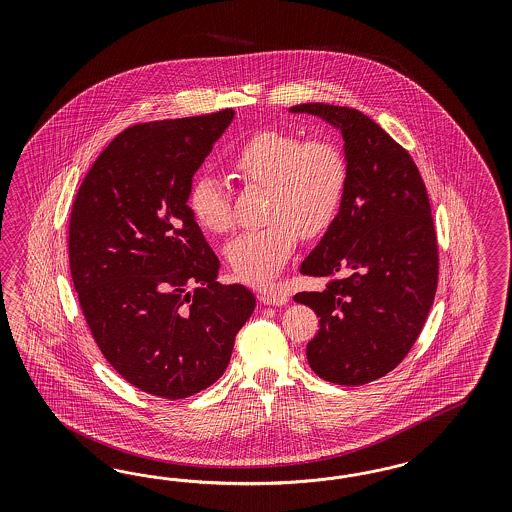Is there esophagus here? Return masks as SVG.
Instances as JSON below:
<instances>
[{
  "label": "esophagus",
  "mask_w": 512,
  "mask_h": 512,
  "mask_svg": "<svg viewBox=\"0 0 512 512\" xmlns=\"http://www.w3.org/2000/svg\"><path fill=\"white\" fill-rule=\"evenodd\" d=\"M259 300L266 304V306H285L289 302L287 295L278 293V291H268V293H261Z\"/></svg>",
  "instance_id": "esophagus-1"
}]
</instances>
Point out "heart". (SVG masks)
Returning <instances> with one entry per match:
<instances>
[{
  "mask_svg": "<svg viewBox=\"0 0 512 512\" xmlns=\"http://www.w3.org/2000/svg\"><path fill=\"white\" fill-rule=\"evenodd\" d=\"M229 167L242 184L266 187L264 217L270 223L234 236L225 257L242 281L268 285L293 257L298 233L317 236L334 221L347 182L345 159L330 140L268 129L251 135ZM187 206L208 233L233 227L229 189L212 174L191 182Z\"/></svg>",
  "mask_w": 512,
  "mask_h": 512,
  "instance_id": "b5f03b06",
  "label": "heart"
}]
</instances>
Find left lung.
<instances>
[{"mask_svg": "<svg viewBox=\"0 0 512 512\" xmlns=\"http://www.w3.org/2000/svg\"><path fill=\"white\" fill-rule=\"evenodd\" d=\"M343 137L347 182L338 216L300 266L325 279L295 302L317 313L310 368L345 387L394 370L434 304L437 240L428 193L411 155L360 110L304 103Z\"/></svg>", "mask_w": 512, "mask_h": 512, "instance_id": "1", "label": "left lung"}]
</instances>
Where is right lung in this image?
<instances>
[{
    "label": "right lung",
    "mask_w": 512,
    "mask_h": 512,
    "mask_svg": "<svg viewBox=\"0 0 512 512\" xmlns=\"http://www.w3.org/2000/svg\"><path fill=\"white\" fill-rule=\"evenodd\" d=\"M233 118L225 109L125 129L71 212V276L93 340L127 383L167 400L216 383L255 310L244 285L217 281L219 259L187 206Z\"/></svg>",
    "instance_id": "add662e5"
}]
</instances>
